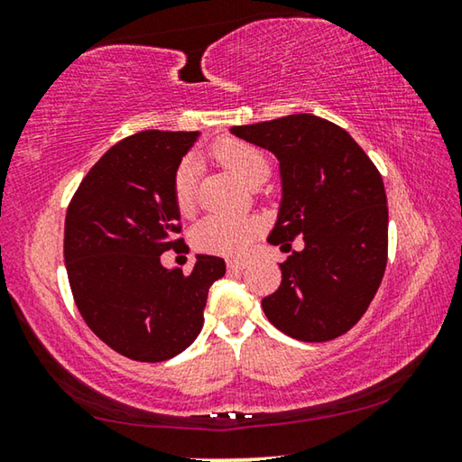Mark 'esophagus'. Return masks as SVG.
<instances>
[{
  "label": "esophagus",
  "mask_w": 462,
  "mask_h": 462,
  "mask_svg": "<svg viewBox=\"0 0 462 462\" xmlns=\"http://www.w3.org/2000/svg\"><path fill=\"white\" fill-rule=\"evenodd\" d=\"M226 264H228V269L230 271H242V269H246V261H242V259H228V263H226Z\"/></svg>",
  "instance_id": "obj_1"
}]
</instances>
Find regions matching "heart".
Wrapping results in <instances>:
<instances>
[{"label":"heart","mask_w":462,"mask_h":462,"mask_svg":"<svg viewBox=\"0 0 462 462\" xmlns=\"http://www.w3.org/2000/svg\"><path fill=\"white\" fill-rule=\"evenodd\" d=\"M214 159L238 179L240 183L253 185L271 173V162L261 148H256L242 140H222L214 146ZM195 161L185 159L179 162L173 175V201L179 212L189 216L195 208ZM259 224L253 217H226L209 216L199 222L193 230V242L199 250L214 254L236 256L248 248L254 238Z\"/></svg>","instance_id":"b5f03b06"}]
</instances>
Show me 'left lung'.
Masks as SVG:
<instances>
[{
    "mask_svg": "<svg viewBox=\"0 0 462 462\" xmlns=\"http://www.w3.org/2000/svg\"><path fill=\"white\" fill-rule=\"evenodd\" d=\"M230 132L279 161L281 203L267 240L306 245L279 264L264 316L295 340L338 338L363 318L385 273L389 212L377 167L346 130L311 114Z\"/></svg>",
    "mask_w": 462,
    "mask_h": 462,
    "instance_id": "left-lung-1",
    "label": "left lung"
}]
</instances>
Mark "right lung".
<instances>
[{"mask_svg":"<svg viewBox=\"0 0 462 462\" xmlns=\"http://www.w3.org/2000/svg\"><path fill=\"white\" fill-rule=\"evenodd\" d=\"M199 132L146 130L109 148L79 185L65 217V264L93 334L140 363L173 358L198 338L220 256L198 254L189 275L162 267L183 238L173 175Z\"/></svg>","mask_w":462,"mask_h":462,"instance_id":"add662e5","label":"right lung"}]
</instances>
